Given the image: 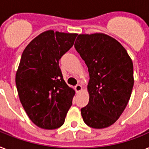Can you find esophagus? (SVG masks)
I'll return each instance as SVG.
<instances>
[{
  "mask_svg": "<svg viewBox=\"0 0 149 149\" xmlns=\"http://www.w3.org/2000/svg\"><path fill=\"white\" fill-rule=\"evenodd\" d=\"M74 89H75L76 92H80L82 90V86L81 85V84H77V85L75 86Z\"/></svg>",
  "mask_w": 149,
  "mask_h": 149,
  "instance_id": "esophagus-1",
  "label": "esophagus"
}]
</instances>
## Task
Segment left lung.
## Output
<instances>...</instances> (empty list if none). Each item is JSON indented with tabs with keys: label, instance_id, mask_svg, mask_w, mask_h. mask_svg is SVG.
<instances>
[{
	"label": "left lung",
	"instance_id": "1",
	"mask_svg": "<svg viewBox=\"0 0 149 149\" xmlns=\"http://www.w3.org/2000/svg\"><path fill=\"white\" fill-rule=\"evenodd\" d=\"M74 47L88 68L89 102L81 110L94 129L109 127L120 118L134 84L133 64L126 49L104 33L80 34Z\"/></svg>",
	"mask_w": 149,
	"mask_h": 149
}]
</instances>
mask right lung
Returning <instances> with one entry per match:
<instances>
[{
    "label": "right lung",
    "mask_w": 149,
    "mask_h": 149,
    "mask_svg": "<svg viewBox=\"0 0 149 149\" xmlns=\"http://www.w3.org/2000/svg\"><path fill=\"white\" fill-rule=\"evenodd\" d=\"M77 33L47 30L23 50L16 73L19 100L33 123L45 130L63 125L75 94L64 81L58 65Z\"/></svg>",
    "instance_id": "right-lung-1"
}]
</instances>
